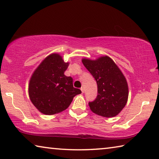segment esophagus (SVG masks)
Here are the masks:
<instances>
[{"label": "esophagus", "instance_id": "1", "mask_svg": "<svg viewBox=\"0 0 159 159\" xmlns=\"http://www.w3.org/2000/svg\"><path fill=\"white\" fill-rule=\"evenodd\" d=\"M80 90H81V92H82V93H83V92H85V89H84V88L83 87H82L81 88H80Z\"/></svg>", "mask_w": 159, "mask_h": 159}]
</instances>
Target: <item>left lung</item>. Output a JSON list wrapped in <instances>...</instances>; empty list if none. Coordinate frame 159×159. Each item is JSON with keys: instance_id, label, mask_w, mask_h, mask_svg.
Wrapping results in <instances>:
<instances>
[{"instance_id": "8db88e82", "label": "left lung", "mask_w": 159, "mask_h": 159, "mask_svg": "<svg viewBox=\"0 0 159 159\" xmlns=\"http://www.w3.org/2000/svg\"><path fill=\"white\" fill-rule=\"evenodd\" d=\"M82 62L97 83V96L89 102L91 111L104 117L116 116L128 100L129 88L125 76L108 56L95 60L84 58Z\"/></svg>"}]
</instances>
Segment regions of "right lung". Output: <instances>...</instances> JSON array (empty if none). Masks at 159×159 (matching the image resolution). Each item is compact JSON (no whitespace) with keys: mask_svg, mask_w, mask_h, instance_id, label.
<instances>
[{"mask_svg":"<svg viewBox=\"0 0 159 159\" xmlns=\"http://www.w3.org/2000/svg\"><path fill=\"white\" fill-rule=\"evenodd\" d=\"M69 62L61 56L53 53L47 56L33 72L28 85L32 103L45 115H54L70 106L73 98L81 93L74 88L73 79L66 76Z\"/></svg>","mask_w":159,"mask_h":159,"instance_id":"add662e5","label":"right lung"}]
</instances>
